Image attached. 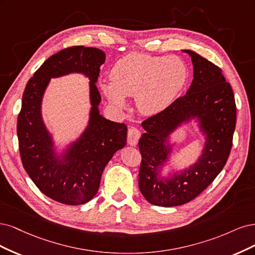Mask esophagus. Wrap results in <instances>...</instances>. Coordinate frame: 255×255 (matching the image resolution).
<instances>
[{"label": "esophagus", "instance_id": "esophagus-1", "mask_svg": "<svg viewBox=\"0 0 255 255\" xmlns=\"http://www.w3.org/2000/svg\"><path fill=\"white\" fill-rule=\"evenodd\" d=\"M141 136V132L135 127H129L128 129V144L131 146H135Z\"/></svg>", "mask_w": 255, "mask_h": 255}]
</instances>
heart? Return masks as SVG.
<instances>
[{
  "instance_id": "heart-1",
  "label": "heart",
  "mask_w": 255,
  "mask_h": 255,
  "mask_svg": "<svg viewBox=\"0 0 255 255\" xmlns=\"http://www.w3.org/2000/svg\"><path fill=\"white\" fill-rule=\"evenodd\" d=\"M187 68L176 56L129 54L112 68V81H102L109 101L124 107L126 96L136 97L138 109L157 114L167 109L182 92L187 81Z\"/></svg>"
}]
</instances>
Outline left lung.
Returning a JSON list of instances; mask_svg holds the SVG:
<instances>
[{
	"label": "left lung",
	"instance_id": "obj_1",
	"mask_svg": "<svg viewBox=\"0 0 255 255\" xmlns=\"http://www.w3.org/2000/svg\"><path fill=\"white\" fill-rule=\"evenodd\" d=\"M183 52L192 57L194 65L190 89L167 109L143 121L146 132L138 141L139 191L147 201L159 207H177L196 198L223 170L233 144L236 105L231 85L217 65L192 51ZM195 116L207 134L202 158L180 175L160 179L158 170L169 152L166 137L178 125Z\"/></svg>",
	"mask_w": 255,
	"mask_h": 255
}]
</instances>
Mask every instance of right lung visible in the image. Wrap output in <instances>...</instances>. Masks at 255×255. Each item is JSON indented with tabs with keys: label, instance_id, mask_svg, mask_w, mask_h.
Here are the masks:
<instances>
[{
	"label": "right lung",
	"instance_id": "obj_1",
	"mask_svg": "<svg viewBox=\"0 0 255 255\" xmlns=\"http://www.w3.org/2000/svg\"><path fill=\"white\" fill-rule=\"evenodd\" d=\"M105 59V53L98 48H64L43 62L24 90L17 124L23 167L41 192L60 203L78 205L91 200L107 163L126 145L127 126L106 120L98 112L101 93L96 81ZM72 71L84 72L92 80L93 110L84 134L58 160L40 119V101L52 77Z\"/></svg>",
	"mask_w": 255,
	"mask_h": 255
}]
</instances>
